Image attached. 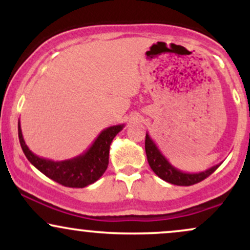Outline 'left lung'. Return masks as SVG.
<instances>
[{
	"label": "left lung",
	"instance_id": "obj_1",
	"mask_svg": "<svg viewBox=\"0 0 250 250\" xmlns=\"http://www.w3.org/2000/svg\"><path fill=\"white\" fill-rule=\"evenodd\" d=\"M145 147L148 163L150 166V168L153 169L154 173L159 177H161L162 180L171 183V185L191 186L195 185V183H199L201 181L207 179L209 175L213 174L221 165L220 163V165L213 166V167L206 169L203 171H200V173H185V171L175 168L166 159L165 155L160 151V149L157 148V146L155 145V142L151 140V137L149 136L148 133L146 134Z\"/></svg>",
	"mask_w": 250,
	"mask_h": 250
}]
</instances>
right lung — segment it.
<instances>
[{
	"instance_id": "add662e5",
	"label": "right lung",
	"mask_w": 250,
	"mask_h": 250,
	"mask_svg": "<svg viewBox=\"0 0 250 250\" xmlns=\"http://www.w3.org/2000/svg\"><path fill=\"white\" fill-rule=\"evenodd\" d=\"M123 127L125 125H117L103 129L84 153L64 161H53L34 154L25 145L20 121L19 139L28 161L42 174L64 187L84 188L104 174L109 163V148Z\"/></svg>"
}]
</instances>
